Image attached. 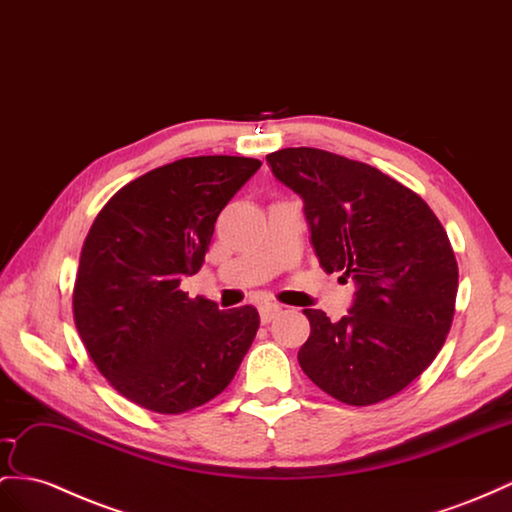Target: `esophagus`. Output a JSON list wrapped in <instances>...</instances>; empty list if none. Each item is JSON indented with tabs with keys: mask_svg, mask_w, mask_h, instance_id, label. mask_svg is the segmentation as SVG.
Segmentation results:
<instances>
[{
	"mask_svg": "<svg viewBox=\"0 0 512 512\" xmlns=\"http://www.w3.org/2000/svg\"><path fill=\"white\" fill-rule=\"evenodd\" d=\"M279 311H281V307H279V305H274V303H261V305H259V318H261V324H268L274 316H277Z\"/></svg>",
	"mask_w": 512,
	"mask_h": 512,
	"instance_id": "obj_1",
	"label": "esophagus"
}]
</instances>
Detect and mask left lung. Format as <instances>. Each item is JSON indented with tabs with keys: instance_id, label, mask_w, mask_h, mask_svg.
I'll return each instance as SVG.
<instances>
[{
	"instance_id": "8db88e82",
	"label": "left lung",
	"mask_w": 512,
	"mask_h": 512,
	"mask_svg": "<svg viewBox=\"0 0 512 512\" xmlns=\"http://www.w3.org/2000/svg\"><path fill=\"white\" fill-rule=\"evenodd\" d=\"M305 201L320 266L357 283L348 316L303 309V372L335 400L368 406L396 396L435 361L450 333L458 266L422 196L381 170L322 149L266 155Z\"/></svg>"
}]
</instances>
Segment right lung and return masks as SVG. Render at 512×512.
Returning a JSON list of instances; mask_svg holds the SVG:
<instances>
[{"mask_svg":"<svg viewBox=\"0 0 512 512\" xmlns=\"http://www.w3.org/2000/svg\"><path fill=\"white\" fill-rule=\"evenodd\" d=\"M259 160L183 157L149 170L103 205L73 287V320L90 359L134 404L164 415L227 389L259 329L255 307L220 311L179 290L201 270L218 214Z\"/></svg>","mask_w":512,"mask_h":512,"instance_id":"obj_1","label":"right lung"}]
</instances>
